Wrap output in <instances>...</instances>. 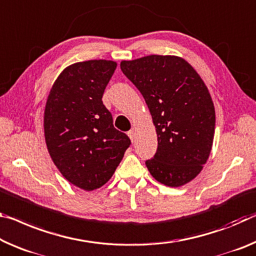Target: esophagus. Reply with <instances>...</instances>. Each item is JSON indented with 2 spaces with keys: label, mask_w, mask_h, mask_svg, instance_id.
<instances>
[{
  "label": "esophagus",
  "mask_w": 256,
  "mask_h": 256,
  "mask_svg": "<svg viewBox=\"0 0 256 256\" xmlns=\"http://www.w3.org/2000/svg\"><path fill=\"white\" fill-rule=\"evenodd\" d=\"M128 136H130V139H131V141L133 142V141H134V139H136V132L133 131V130H131V131L128 132Z\"/></svg>",
  "instance_id": "34e87169"
}]
</instances>
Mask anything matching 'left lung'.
<instances>
[{
  "mask_svg": "<svg viewBox=\"0 0 256 256\" xmlns=\"http://www.w3.org/2000/svg\"><path fill=\"white\" fill-rule=\"evenodd\" d=\"M120 70L146 100L158 147L148 171L160 184L181 186L202 172L212 150L216 109L208 88L186 60L152 54L123 60Z\"/></svg>",
  "mask_w": 256,
  "mask_h": 256,
  "instance_id": "obj_1",
  "label": "left lung"
}]
</instances>
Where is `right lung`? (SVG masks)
<instances>
[{
  "label": "right lung",
  "instance_id": "1",
  "mask_svg": "<svg viewBox=\"0 0 256 256\" xmlns=\"http://www.w3.org/2000/svg\"><path fill=\"white\" fill-rule=\"evenodd\" d=\"M117 67L112 60H86L56 77L44 108V138L62 176L92 192L112 176L128 148V136L114 128L102 96Z\"/></svg>",
  "mask_w": 256,
  "mask_h": 256
}]
</instances>
